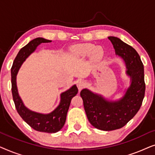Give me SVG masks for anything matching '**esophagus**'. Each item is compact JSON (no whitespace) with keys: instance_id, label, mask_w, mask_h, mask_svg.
<instances>
[{"instance_id":"esophagus-1","label":"esophagus","mask_w":155,"mask_h":155,"mask_svg":"<svg viewBox=\"0 0 155 155\" xmlns=\"http://www.w3.org/2000/svg\"><path fill=\"white\" fill-rule=\"evenodd\" d=\"M86 82L83 81V80H80V81H78V90L80 91L82 90V89L85 87L86 86Z\"/></svg>"}]
</instances>
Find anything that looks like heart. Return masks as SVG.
Returning <instances> with one entry per match:
<instances>
[{
    "label": "heart",
    "instance_id": "obj_1",
    "mask_svg": "<svg viewBox=\"0 0 155 155\" xmlns=\"http://www.w3.org/2000/svg\"><path fill=\"white\" fill-rule=\"evenodd\" d=\"M74 51L80 56H86L92 54L94 61H99L103 58L104 51L101 47H96L92 44H81L74 46Z\"/></svg>",
    "mask_w": 155,
    "mask_h": 155
}]
</instances>
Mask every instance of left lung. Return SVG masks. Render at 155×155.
<instances>
[{"instance_id":"8db88e82","label":"left lung","mask_w":155,"mask_h":155,"mask_svg":"<svg viewBox=\"0 0 155 155\" xmlns=\"http://www.w3.org/2000/svg\"><path fill=\"white\" fill-rule=\"evenodd\" d=\"M116 54L121 56L127 65V74L131 84L124 97L112 102L104 99L87 89L80 92L89 121L99 130L109 131L121 128L135 116L143 103L145 92L144 67L137 52L128 44L115 37H108Z\"/></svg>"}]
</instances>
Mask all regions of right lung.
<instances>
[{
	"instance_id": "add662e5",
	"label": "right lung",
	"mask_w": 155,
	"mask_h": 155,
	"mask_svg": "<svg viewBox=\"0 0 155 155\" xmlns=\"http://www.w3.org/2000/svg\"><path fill=\"white\" fill-rule=\"evenodd\" d=\"M51 41L50 40L40 37L31 40L20 50L11 68L12 94L17 111L21 118L35 130L48 133L58 132L64 126L71 99L78 94L77 87L74 85L70 90L61 94L60 104L51 113L48 114H38L29 111L23 104L17 89L16 75L22 63L35 50L39 44Z\"/></svg>"
}]
</instances>
